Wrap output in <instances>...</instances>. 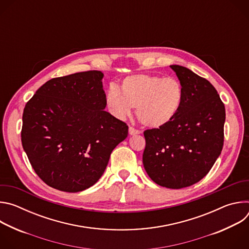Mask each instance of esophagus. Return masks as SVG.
Instances as JSON below:
<instances>
[{
	"label": "esophagus",
	"mask_w": 249,
	"mask_h": 249,
	"mask_svg": "<svg viewBox=\"0 0 249 249\" xmlns=\"http://www.w3.org/2000/svg\"><path fill=\"white\" fill-rule=\"evenodd\" d=\"M140 133H141L140 130L135 129V128L132 127V126L129 127V134H130V135H138V134H140Z\"/></svg>",
	"instance_id": "34e87169"
}]
</instances>
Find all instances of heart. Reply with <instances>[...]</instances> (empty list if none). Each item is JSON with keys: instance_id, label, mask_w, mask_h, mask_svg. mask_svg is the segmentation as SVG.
<instances>
[{"instance_id": "1", "label": "heart", "mask_w": 249, "mask_h": 249, "mask_svg": "<svg viewBox=\"0 0 249 249\" xmlns=\"http://www.w3.org/2000/svg\"><path fill=\"white\" fill-rule=\"evenodd\" d=\"M182 100L183 89L176 79L147 74L126 77L120 84V91L110 86L106 92V104L116 117L124 118L136 107L140 122L151 128L170 122Z\"/></svg>"}]
</instances>
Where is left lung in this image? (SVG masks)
I'll return each mask as SVG.
<instances>
[{"label":"left lung","instance_id":"left-lung-1","mask_svg":"<svg viewBox=\"0 0 249 249\" xmlns=\"http://www.w3.org/2000/svg\"><path fill=\"white\" fill-rule=\"evenodd\" d=\"M170 68L182 86V104L170 122L144 132L143 163L154 182L180 189L200 181L221 155L226 109L209 81L185 67Z\"/></svg>","mask_w":249,"mask_h":249}]
</instances>
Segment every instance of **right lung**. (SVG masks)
<instances>
[{
    "instance_id": "1",
    "label": "right lung",
    "mask_w": 249,
    "mask_h": 249,
    "mask_svg": "<svg viewBox=\"0 0 249 249\" xmlns=\"http://www.w3.org/2000/svg\"><path fill=\"white\" fill-rule=\"evenodd\" d=\"M102 78L100 71H87L51 79L25 104L22 147L50 187L80 192L92 186L128 135L125 122L104 111Z\"/></svg>"
}]
</instances>
